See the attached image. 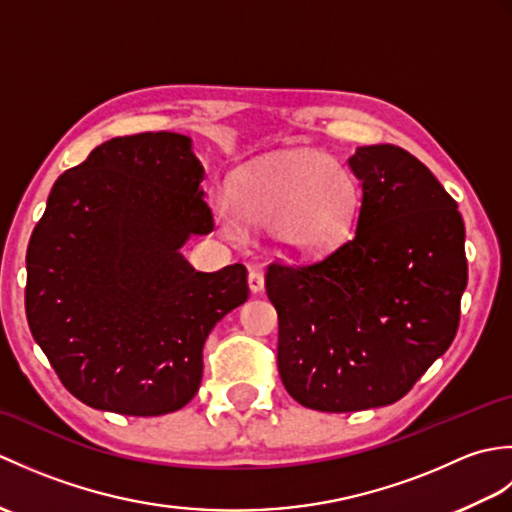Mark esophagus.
Masks as SVG:
<instances>
[{
    "label": "esophagus",
    "instance_id": "34e87169",
    "mask_svg": "<svg viewBox=\"0 0 512 512\" xmlns=\"http://www.w3.org/2000/svg\"><path fill=\"white\" fill-rule=\"evenodd\" d=\"M248 288H250V292H253V295L264 292V273H262V270H257V268L250 270V273H248Z\"/></svg>",
    "mask_w": 512,
    "mask_h": 512
}]
</instances>
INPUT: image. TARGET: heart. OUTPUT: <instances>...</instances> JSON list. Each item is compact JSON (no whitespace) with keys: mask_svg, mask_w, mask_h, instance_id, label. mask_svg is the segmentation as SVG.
I'll list each match as a JSON object with an SVG mask.
<instances>
[{"mask_svg":"<svg viewBox=\"0 0 512 512\" xmlns=\"http://www.w3.org/2000/svg\"><path fill=\"white\" fill-rule=\"evenodd\" d=\"M233 202H215V217L226 239L242 244L246 228H273L290 253L321 255L350 235L361 189L352 171L317 151L273 154L233 176Z\"/></svg>","mask_w":512,"mask_h":512,"instance_id":"b5f03b06","label":"heart"}]
</instances>
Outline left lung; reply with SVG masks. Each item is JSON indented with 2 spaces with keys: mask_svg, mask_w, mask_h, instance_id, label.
Returning <instances> with one entry per match:
<instances>
[{
  "mask_svg": "<svg viewBox=\"0 0 512 512\" xmlns=\"http://www.w3.org/2000/svg\"><path fill=\"white\" fill-rule=\"evenodd\" d=\"M352 237L308 264H270L288 394L345 413L400 400L449 350L466 288L464 222L436 176L396 145L356 147Z\"/></svg>",
  "mask_w": 512,
  "mask_h": 512,
  "instance_id": "obj_1",
  "label": "left lung"
}]
</instances>
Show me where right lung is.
Instances as JSON below:
<instances>
[{
    "mask_svg": "<svg viewBox=\"0 0 512 512\" xmlns=\"http://www.w3.org/2000/svg\"><path fill=\"white\" fill-rule=\"evenodd\" d=\"M191 138L118 136L54 182L26 253V317L65 389L123 416L198 394L202 347L248 299L246 268L195 270L180 248L213 231Z\"/></svg>",
    "mask_w": 512,
    "mask_h": 512,
    "instance_id": "add662e5",
    "label": "right lung"
}]
</instances>
